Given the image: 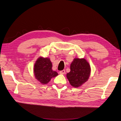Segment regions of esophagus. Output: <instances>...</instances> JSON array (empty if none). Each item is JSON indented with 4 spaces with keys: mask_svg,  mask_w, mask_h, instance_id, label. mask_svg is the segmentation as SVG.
<instances>
[{
    "mask_svg": "<svg viewBox=\"0 0 121 121\" xmlns=\"http://www.w3.org/2000/svg\"><path fill=\"white\" fill-rule=\"evenodd\" d=\"M59 73L60 74H65V70H63L60 71Z\"/></svg>",
    "mask_w": 121,
    "mask_h": 121,
    "instance_id": "34e87169",
    "label": "esophagus"
}]
</instances>
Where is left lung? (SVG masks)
<instances>
[{
  "mask_svg": "<svg viewBox=\"0 0 121 121\" xmlns=\"http://www.w3.org/2000/svg\"><path fill=\"white\" fill-rule=\"evenodd\" d=\"M70 68V71L67 73L66 77L72 86L80 87L88 80L91 75V68L84 58H74Z\"/></svg>",
  "mask_w": 121,
  "mask_h": 121,
  "instance_id": "left-lung-1",
  "label": "left lung"
}]
</instances>
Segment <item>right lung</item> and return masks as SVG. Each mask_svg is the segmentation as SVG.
<instances>
[{
  "instance_id": "add662e5",
  "label": "right lung",
  "mask_w": 121,
  "mask_h": 121,
  "mask_svg": "<svg viewBox=\"0 0 121 121\" xmlns=\"http://www.w3.org/2000/svg\"><path fill=\"white\" fill-rule=\"evenodd\" d=\"M35 78L42 84H46L52 78L57 76L58 74L52 70V64L49 58L40 57L35 62L34 66Z\"/></svg>"
}]
</instances>
